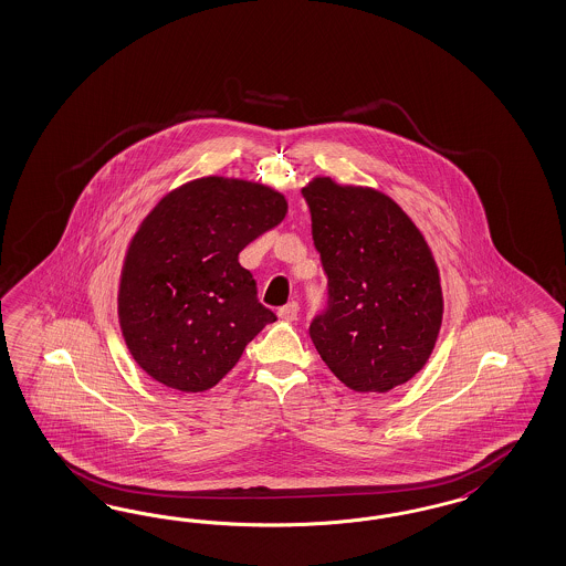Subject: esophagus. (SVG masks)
<instances>
[{
  "label": "esophagus",
  "mask_w": 566,
  "mask_h": 566,
  "mask_svg": "<svg viewBox=\"0 0 566 566\" xmlns=\"http://www.w3.org/2000/svg\"><path fill=\"white\" fill-rule=\"evenodd\" d=\"M279 318H283V321H287V323H293V321H297V314H300V306H297V302H290V304H285L283 308H279Z\"/></svg>",
  "instance_id": "34e87169"
}]
</instances>
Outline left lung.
I'll list each match as a JSON object with an SVG mask.
<instances>
[{
    "label": "left lung",
    "instance_id": "obj_1",
    "mask_svg": "<svg viewBox=\"0 0 566 566\" xmlns=\"http://www.w3.org/2000/svg\"><path fill=\"white\" fill-rule=\"evenodd\" d=\"M328 276V308L311 325L331 373L358 394L410 381L438 342L443 293L433 252L387 193L312 177L302 189Z\"/></svg>",
    "mask_w": 566,
    "mask_h": 566
}]
</instances>
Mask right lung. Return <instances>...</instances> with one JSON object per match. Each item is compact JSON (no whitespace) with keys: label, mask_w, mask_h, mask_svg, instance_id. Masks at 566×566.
Instances as JSON below:
<instances>
[{"label":"right lung","mask_w":566,"mask_h":566,"mask_svg":"<svg viewBox=\"0 0 566 566\" xmlns=\"http://www.w3.org/2000/svg\"><path fill=\"white\" fill-rule=\"evenodd\" d=\"M285 214L274 187L220 175L182 182L147 212L116 300L128 352L151 379L185 394L212 389L276 321L239 252Z\"/></svg>","instance_id":"1"}]
</instances>
